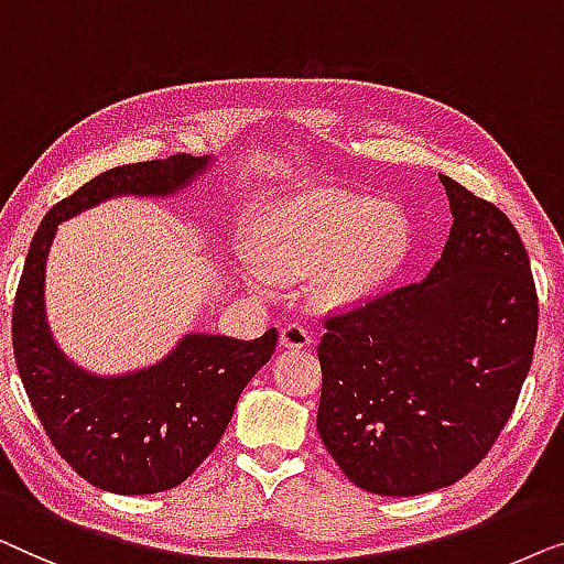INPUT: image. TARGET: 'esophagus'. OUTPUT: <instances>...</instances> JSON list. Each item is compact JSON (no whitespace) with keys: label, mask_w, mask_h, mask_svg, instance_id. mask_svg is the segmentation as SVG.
I'll list each match as a JSON object with an SVG mask.
<instances>
[{"label":"esophagus","mask_w":564,"mask_h":564,"mask_svg":"<svg viewBox=\"0 0 564 564\" xmlns=\"http://www.w3.org/2000/svg\"><path fill=\"white\" fill-rule=\"evenodd\" d=\"M281 345L283 347H308L312 345V332H308L301 322H291L281 329Z\"/></svg>","instance_id":"esophagus-1"}]
</instances>
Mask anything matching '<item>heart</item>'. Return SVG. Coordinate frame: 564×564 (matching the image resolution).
<instances>
[{
  "mask_svg": "<svg viewBox=\"0 0 564 564\" xmlns=\"http://www.w3.org/2000/svg\"><path fill=\"white\" fill-rule=\"evenodd\" d=\"M406 219L393 206L343 194H316L275 209L260 229L256 260L265 275L291 283L314 279L324 306H347L368 296L406 250ZM256 275L265 293L271 281Z\"/></svg>",
  "mask_w": 564,
  "mask_h": 564,
  "instance_id": "heart-1",
  "label": "heart"
}]
</instances>
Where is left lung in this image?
Instances as JSON below:
<instances>
[{
    "instance_id": "obj_1",
    "label": "left lung",
    "mask_w": 564,
    "mask_h": 564,
    "mask_svg": "<svg viewBox=\"0 0 564 564\" xmlns=\"http://www.w3.org/2000/svg\"><path fill=\"white\" fill-rule=\"evenodd\" d=\"M452 229L422 283L327 316L316 430L355 486L419 496L465 478L509 422L536 343V289L509 217L440 176Z\"/></svg>"
}]
</instances>
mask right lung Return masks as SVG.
<instances>
[{
  "label": "right lung",
  "instance_id": "obj_1",
  "mask_svg": "<svg viewBox=\"0 0 564 564\" xmlns=\"http://www.w3.org/2000/svg\"><path fill=\"white\" fill-rule=\"evenodd\" d=\"M209 165L171 155L109 169L45 214L30 242L12 312L22 386L58 455L91 486L120 496L171 490L225 434L237 399L271 360L279 332L258 339L186 335L169 358L127 376L99 378L70 362L45 322V260L55 229L112 196H169Z\"/></svg>",
  "mask_w": 564,
  "mask_h": 564
}]
</instances>
